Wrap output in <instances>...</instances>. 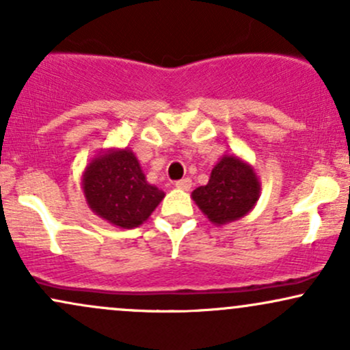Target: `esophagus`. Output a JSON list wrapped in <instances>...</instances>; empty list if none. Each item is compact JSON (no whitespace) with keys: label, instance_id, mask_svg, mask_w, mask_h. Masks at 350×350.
I'll return each instance as SVG.
<instances>
[{"label":"esophagus","instance_id":"obj_1","mask_svg":"<svg viewBox=\"0 0 350 350\" xmlns=\"http://www.w3.org/2000/svg\"><path fill=\"white\" fill-rule=\"evenodd\" d=\"M176 187L183 189V191H189V189L192 187V180L189 179V178L180 179V180H178V183H176Z\"/></svg>","mask_w":350,"mask_h":350}]
</instances>
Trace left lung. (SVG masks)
<instances>
[{
  "instance_id": "obj_1",
  "label": "left lung",
  "mask_w": 350,
  "mask_h": 350,
  "mask_svg": "<svg viewBox=\"0 0 350 350\" xmlns=\"http://www.w3.org/2000/svg\"><path fill=\"white\" fill-rule=\"evenodd\" d=\"M260 179L255 167L235 154H224L212 167L206 186L192 191V200L215 226L242 219L260 199Z\"/></svg>"
}]
</instances>
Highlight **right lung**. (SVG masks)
I'll return each mask as SVG.
<instances>
[{"instance_id":"add662e5","label":"right lung","mask_w":350,"mask_h":350,"mask_svg":"<svg viewBox=\"0 0 350 350\" xmlns=\"http://www.w3.org/2000/svg\"><path fill=\"white\" fill-rule=\"evenodd\" d=\"M82 189L87 206L120 228L142 226L164 199V192L148 183L128 148L100 151L82 172Z\"/></svg>"}]
</instances>
